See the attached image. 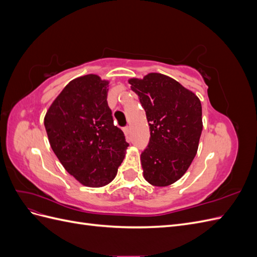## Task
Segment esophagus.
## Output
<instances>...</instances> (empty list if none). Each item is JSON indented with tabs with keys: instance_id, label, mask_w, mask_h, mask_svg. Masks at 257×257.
Here are the masks:
<instances>
[{
	"instance_id": "esophagus-1",
	"label": "esophagus",
	"mask_w": 257,
	"mask_h": 257,
	"mask_svg": "<svg viewBox=\"0 0 257 257\" xmlns=\"http://www.w3.org/2000/svg\"><path fill=\"white\" fill-rule=\"evenodd\" d=\"M123 131H124V133H125V135L128 136L130 135V132H131V127L130 126H125V127L123 128Z\"/></svg>"
}]
</instances>
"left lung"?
I'll return each instance as SVG.
<instances>
[{"label":"left lung","mask_w":257,"mask_h":257,"mask_svg":"<svg viewBox=\"0 0 257 257\" xmlns=\"http://www.w3.org/2000/svg\"><path fill=\"white\" fill-rule=\"evenodd\" d=\"M150 126V142L141 155L144 177L155 186L179 180L195 158L203 131L201 104L170 77L150 73L128 80Z\"/></svg>","instance_id":"obj_1"}]
</instances>
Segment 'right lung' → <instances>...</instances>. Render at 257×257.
I'll return each instance as SVG.
<instances>
[{"label":"right lung","mask_w":257,"mask_h":257,"mask_svg":"<svg viewBox=\"0 0 257 257\" xmlns=\"http://www.w3.org/2000/svg\"><path fill=\"white\" fill-rule=\"evenodd\" d=\"M108 82L84 75L66 84L46 112L44 124L54 154L77 181L90 188L110 183L128 144L113 125Z\"/></svg>","instance_id":"1"}]
</instances>
